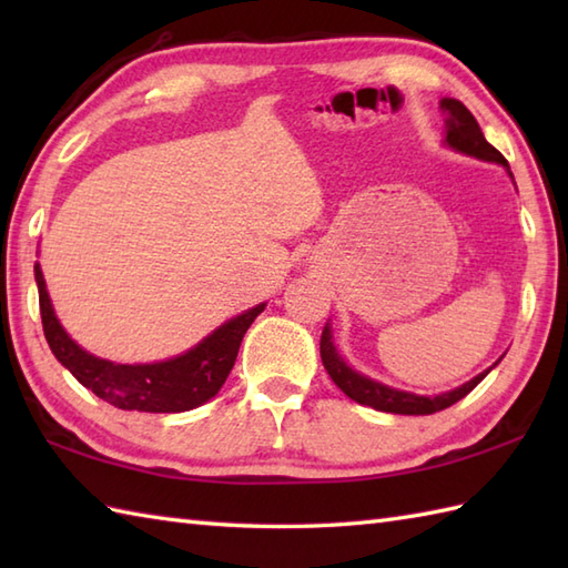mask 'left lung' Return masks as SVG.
Masks as SVG:
<instances>
[{
  "label": "left lung",
  "instance_id": "left-lung-1",
  "mask_svg": "<svg viewBox=\"0 0 568 568\" xmlns=\"http://www.w3.org/2000/svg\"><path fill=\"white\" fill-rule=\"evenodd\" d=\"M439 110L444 112V146H449L458 153L474 155V159H478V161L498 163L513 178L508 161L503 159V153L496 146H490V143L486 141L484 131H480V126L476 122V116L470 114L462 102L452 100V98H444L439 102ZM320 356H322L324 368H327L332 381L336 383V388H339L344 395L352 397V400H356L358 405H368L373 409H381V413H393V415H432V413H439V409L449 407V405L462 400V397H466L480 381L488 376L493 368L500 364V358H498L490 368H486L484 373H478L476 378H470L468 383L458 385V388H454V390H446V393H439V395H417V393H409V390L393 388V385H385L381 381H373V378L364 376L361 371L348 366L346 358L339 354V348H336V344H334L329 322L324 324V329H322Z\"/></svg>",
  "mask_w": 568,
  "mask_h": 568
}]
</instances>
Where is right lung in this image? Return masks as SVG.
I'll return each mask as SVG.
<instances>
[{
  "label": "right lung",
  "instance_id": "obj_1",
  "mask_svg": "<svg viewBox=\"0 0 568 568\" xmlns=\"http://www.w3.org/2000/svg\"><path fill=\"white\" fill-rule=\"evenodd\" d=\"M33 275L39 285L43 334L53 356L104 403L136 413H185L212 400L234 368L246 329L265 310V303H261L226 320L185 354L153 364H116L84 352L72 339L55 317L41 263L33 265Z\"/></svg>",
  "mask_w": 568,
  "mask_h": 568
}]
</instances>
